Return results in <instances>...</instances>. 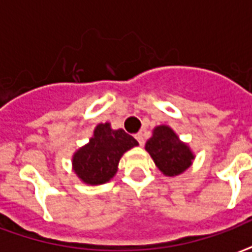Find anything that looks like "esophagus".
<instances>
[{"label":"esophagus","instance_id":"obj_1","mask_svg":"<svg viewBox=\"0 0 252 252\" xmlns=\"http://www.w3.org/2000/svg\"><path fill=\"white\" fill-rule=\"evenodd\" d=\"M136 140L139 141V144H140V145H141V147H143L144 143H145V139H144V134L141 133V132L136 134Z\"/></svg>","mask_w":252,"mask_h":252}]
</instances>
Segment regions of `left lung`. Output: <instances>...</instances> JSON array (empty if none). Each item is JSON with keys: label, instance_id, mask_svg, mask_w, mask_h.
Listing matches in <instances>:
<instances>
[{"label": "left lung", "instance_id": "left-lung-1", "mask_svg": "<svg viewBox=\"0 0 252 252\" xmlns=\"http://www.w3.org/2000/svg\"><path fill=\"white\" fill-rule=\"evenodd\" d=\"M155 164L168 177L178 176L189 168L194 155L176 132L168 126H158L153 129L152 137L145 144Z\"/></svg>", "mask_w": 252, "mask_h": 252}]
</instances>
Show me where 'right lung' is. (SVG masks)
I'll list each match as a JSON object with an SVG mask.
<instances>
[{
    "label": "right lung",
    "mask_w": 252,
    "mask_h": 252,
    "mask_svg": "<svg viewBox=\"0 0 252 252\" xmlns=\"http://www.w3.org/2000/svg\"><path fill=\"white\" fill-rule=\"evenodd\" d=\"M137 145L123 129H112L109 123L97 124L88 144L74 153L72 169L84 184L101 185L116 174L123 155Z\"/></svg>",
    "instance_id": "right-lung-1"
}]
</instances>
